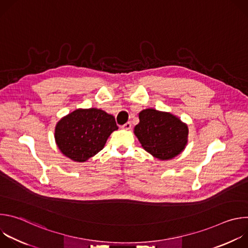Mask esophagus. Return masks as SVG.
I'll return each instance as SVG.
<instances>
[{"label": "esophagus", "instance_id": "1", "mask_svg": "<svg viewBox=\"0 0 248 248\" xmlns=\"http://www.w3.org/2000/svg\"><path fill=\"white\" fill-rule=\"evenodd\" d=\"M123 128H124V129H125V130H129V129L131 128V124H130L129 122H128V123H126L125 124H124V125H123Z\"/></svg>", "mask_w": 248, "mask_h": 248}]
</instances>
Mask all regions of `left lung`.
Instances as JSON below:
<instances>
[{
  "label": "left lung",
  "mask_w": 248,
  "mask_h": 248,
  "mask_svg": "<svg viewBox=\"0 0 248 248\" xmlns=\"http://www.w3.org/2000/svg\"><path fill=\"white\" fill-rule=\"evenodd\" d=\"M134 134L142 148L153 157L167 161L180 155L188 142V126L170 112L142 110Z\"/></svg>",
  "instance_id": "8db88e82"
}]
</instances>
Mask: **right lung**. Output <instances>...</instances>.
Instances as JSON below:
<instances>
[{
    "mask_svg": "<svg viewBox=\"0 0 248 248\" xmlns=\"http://www.w3.org/2000/svg\"><path fill=\"white\" fill-rule=\"evenodd\" d=\"M118 129L114 116L101 109H77L57 123L55 141L66 158L83 163L100 152Z\"/></svg>",
    "mask_w": 248,
    "mask_h": 248,
    "instance_id": "obj_1",
    "label": "right lung"
}]
</instances>
